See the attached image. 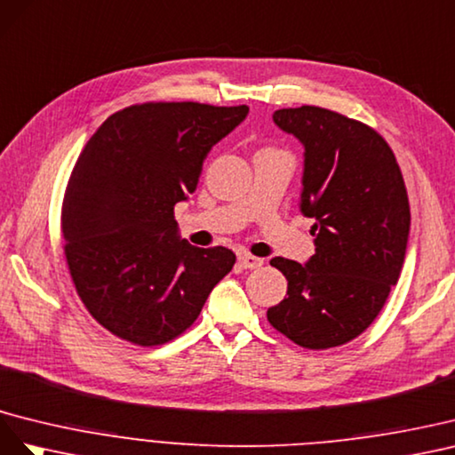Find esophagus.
<instances>
[{"label":"esophagus","instance_id":"obj_1","mask_svg":"<svg viewBox=\"0 0 455 455\" xmlns=\"http://www.w3.org/2000/svg\"><path fill=\"white\" fill-rule=\"evenodd\" d=\"M238 263H240L243 268H259V267L263 265V259H259V257L250 255V253H240Z\"/></svg>","mask_w":455,"mask_h":455}]
</instances>
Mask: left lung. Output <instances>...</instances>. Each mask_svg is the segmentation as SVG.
Returning a JSON list of instances; mask_svg holds the SVG:
<instances>
[{
  "label": "left lung",
  "mask_w": 455,
  "mask_h": 455,
  "mask_svg": "<svg viewBox=\"0 0 455 455\" xmlns=\"http://www.w3.org/2000/svg\"><path fill=\"white\" fill-rule=\"evenodd\" d=\"M275 124L305 147L301 212L316 223L307 265L275 257L288 297L267 310L295 345L353 341L381 313L404 265L410 202L398 162L373 127L320 107L282 108Z\"/></svg>",
  "instance_id": "8db88e82"
}]
</instances>
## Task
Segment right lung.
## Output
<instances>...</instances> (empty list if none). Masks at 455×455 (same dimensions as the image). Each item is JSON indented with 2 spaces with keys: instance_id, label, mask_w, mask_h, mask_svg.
<instances>
[{
  "instance_id": "1",
  "label": "right lung",
  "mask_w": 455,
  "mask_h": 455,
  "mask_svg": "<svg viewBox=\"0 0 455 455\" xmlns=\"http://www.w3.org/2000/svg\"><path fill=\"white\" fill-rule=\"evenodd\" d=\"M248 110L142 102L112 114L87 140L62 200L64 257L82 303L112 335L139 347L175 339L235 267L223 245L179 240L173 210Z\"/></svg>"
}]
</instances>
